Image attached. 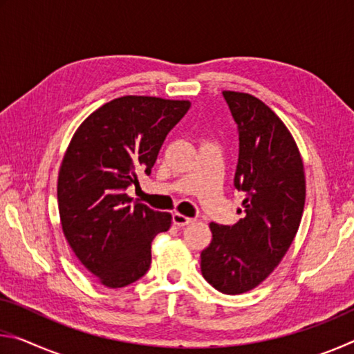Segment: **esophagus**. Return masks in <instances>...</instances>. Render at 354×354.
I'll list each match as a JSON object with an SVG mask.
<instances>
[{
	"label": "esophagus",
	"mask_w": 354,
	"mask_h": 354,
	"mask_svg": "<svg viewBox=\"0 0 354 354\" xmlns=\"http://www.w3.org/2000/svg\"><path fill=\"white\" fill-rule=\"evenodd\" d=\"M173 223L178 225V226H185V225L194 223V218L185 217V215H183V214L175 212V214H173Z\"/></svg>",
	"instance_id": "1"
}]
</instances>
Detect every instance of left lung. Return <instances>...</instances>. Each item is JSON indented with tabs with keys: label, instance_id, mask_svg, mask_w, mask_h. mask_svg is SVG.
I'll return each instance as SVG.
<instances>
[{
	"label": "left lung",
	"instance_id": "8db88e82",
	"mask_svg": "<svg viewBox=\"0 0 354 354\" xmlns=\"http://www.w3.org/2000/svg\"><path fill=\"white\" fill-rule=\"evenodd\" d=\"M237 124L234 187L243 192L242 218L211 223L201 273L226 295L259 286L283 259L301 221L306 183L295 140L277 113L253 95L223 92Z\"/></svg>",
	"mask_w": 354,
	"mask_h": 354
}]
</instances>
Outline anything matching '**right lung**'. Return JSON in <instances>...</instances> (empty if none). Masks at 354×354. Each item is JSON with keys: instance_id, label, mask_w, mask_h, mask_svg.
Instances as JSON below:
<instances>
[{"instance_id": "add662e5", "label": "right lung", "mask_w": 354, "mask_h": 354, "mask_svg": "<svg viewBox=\"0 0 354 354\" xmlns=\"http://www.w3.org/2000/svg\"><path fill=\"white\" fill-rule=\"evenodd\" d=\"M189 101L122 97L91 113L71 139L57 179L65 239L77 259L106 287L136 283L151 263V242L169 231L171 215L133 201L129 185L151 175L167 134Z\"/></svg>"}]
</instances>
